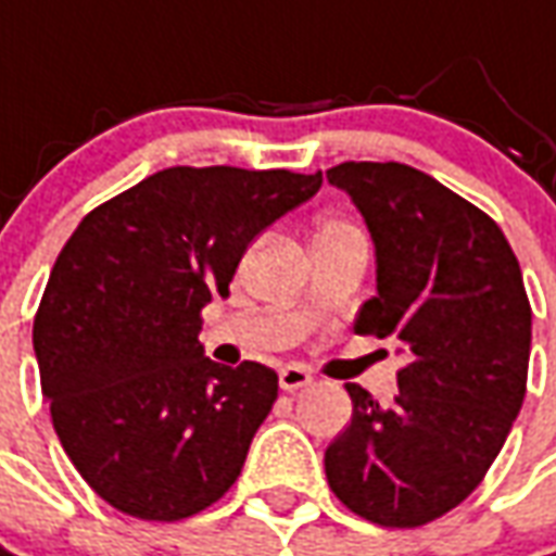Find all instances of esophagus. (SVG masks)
Returning <instances> with one entry per match:
<instances>
[{"instance_id":"obj_1","label":"esophagus","mask_w":556,"mask_h":556,"mask_svg":"<svg viewBox=\"0 0 556 556\" xmlns=\"http://www.w3.org/2000/svg\"><path fill=\"white\" fill-rule=\"evenodd\" d=\"M313 384V375L306 372L303 366H282L279 369V387L286 390V393H294V390H301V387Z\"/></svg>"}]
</instances>
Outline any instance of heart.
I'll return each instance as SVG.
<instances>
[{
	"instance_id": "obj_1",
	"label": "heart",
	"mask_w": 556,
	"mask_h": 556,
	"mask_svg": "<svg viewBox=\"0 0 556 556\" xmlns=\"http://www.w3.org/2000/svg\"><path fill=\"white\" fill-rule=\"evenodd\" d=\"M337 229H354L349 219H327V223H321V229L318 231H337Z\"/></svg>"
}]
</instances>
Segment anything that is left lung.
<instances>
[{"label":"left lung","mask_w":556,"mask_h":556,"mask_svg":"<svg viewBox=\"0 0 556 556\" xmlns=\"http://www.w3.org/2000/svg\"><path fill=\"white\" fill-rule=\"evenodd\" d=\"M375 241L378 294L357 333L396 339L408 363L378 405L345 384L351 422L327 446V482L351 513L381 527L441 518L489 473L527 393L530 301L501 226L405 163H339Z\"/></svg>","instance_id":"8db88e82"}]
</instances>
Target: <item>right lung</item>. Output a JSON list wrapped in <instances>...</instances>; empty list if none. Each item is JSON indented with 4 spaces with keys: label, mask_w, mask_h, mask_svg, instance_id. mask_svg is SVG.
Wrapping results in <instances>:
<instances>
[{
    "label": "right lung",
    "mask_w": 556,
    "mask_h": 556,
    "mask_svg": "<svg viewBox=\"0 0 556 556\" xmlns=\"http://www.w3.org/2000/svg\"><path fill=\"white\" fill-rule=\"evenodd\" d=\"M321 172L172 166L89 211L55 258L31 342L67 458L139 521H181L241 477L277 402L262 363L207 361L199 330L258 231Z\"/></svg>",
    "instance_id": "1"
}]
</instances>
